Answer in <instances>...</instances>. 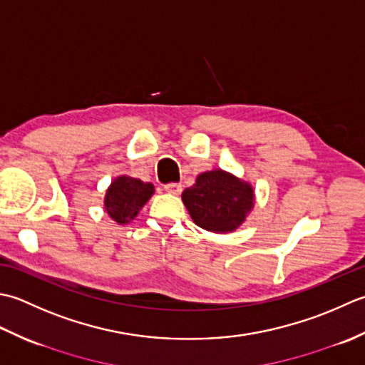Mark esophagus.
<instances>
[{
    "label": "esophagus",
    "mask_w": 365,
    "mask_h": 365,
    "mask_svg": "<svg viewBox=\"0 0 365 365\" xmlns=\"http://www.w3.org/2000/svg\"><path fill=\"white\" fill-rule=\"evenodd\" d=\"M163 189H165L170 193H173V195H180V193L182 192V185L178 184V182H168V184L163 185Z\"/></svg>",
    "instance_id": "obj_1"
}]
</instances>
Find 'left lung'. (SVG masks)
I'll return each instance as SVG.
<instances>
[{"label": "left lung", "instance_id": "8db88e82", "mask_svg": "<svg viewBox=\"0 0 365 365\" xmlns=\"http://www.w3.org/2000/svg\"><path fill=\"white\" fill-rule=\"evenodd\" d=\"M182 202L198 227L214 233H230L240 227L254 207V187L224 170L198 175L182 192Z\"/></svg>", "mask_w": 365, "mask_h": 365}]
</instances>
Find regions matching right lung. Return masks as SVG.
I'll use <instances>...</instances> for the list:
<instances>
[{
  "mask_svg": "<svg viewBox=\"0 0 365 365\" xmlns=\"http://www.w3.org/2000/svg\"><path fill=\"white\" fill-rule=\"evenodd\" d=\"M153 193L154 185L151 182H143L130 176H118L107 189L103 202L106 211L120 225L129 224L137 217Z\"/></svg>",
  "mask_w": 365,
  "mask_h": 365,
  "instance_id": "add662e5",
  "label": "right lung"
}]
</instances>
